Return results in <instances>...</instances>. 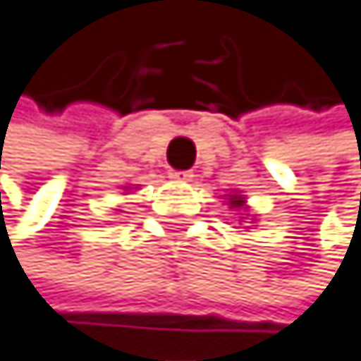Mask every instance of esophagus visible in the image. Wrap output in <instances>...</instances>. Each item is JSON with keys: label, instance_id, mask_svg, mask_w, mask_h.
<instances>
[{"label": "esophagus", "instance_id": "obj_1", "mask_svg": "<svg viewBox=\"0 0 361 361\" xmlns=\"http://www.w3.org/2000/svg\"><path fill=\"white\" fill-rule=\"evenodd\" d=\"M170 177L175 179V182H191L193 179V173H188V170H173Z\"/></svg>", "mask_w": 361, "mask_h": 361}]
</instances>
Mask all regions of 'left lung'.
<instances>
[{
  "label": "left lung",
  "mask_w": 361,
  "mask_h": 361,
  "mask_svg": "<svg viewBox=\"0 0 361 361\" xmlns=\"http://www.w3.org/2000/svg\"><path fill=\"white\" fill-rule=\"evenodd\" d=\"M228 204H230V209H246V200L242 198L240 193H230L228 195ZM244 219V216H240Z\"/></svg>",
  "instance_id": "obj_1"
}]
</instances>
